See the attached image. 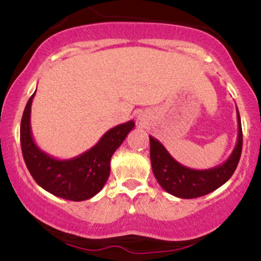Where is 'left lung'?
Returning <instances> with one entry per match:
<instances>
[{"mask_svg": "<svg viewBox=\"0 0 261 261\" xmlns=\"http://www.w3.org/2000/svg\"><path fill=\"white\" fill-rule=\"evenodd\" d=\"M236 112L239 128L236 145L225 163L210 169L197 170L184 167L168 152L159 140L149 136L152 173L164 191L178 198H197L211 193L230 179L238 167L243 149V128L238 107Z\"/></svg>", "mask_w": 261, "mask_h": 261, "instance_id": "left-lung-1", "label": "left lung"}]
</instances>
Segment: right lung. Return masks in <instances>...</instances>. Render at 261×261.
Listing matches in <instances>:
<instances>
[{
    "label": "right lung",
    "instance_id": "1",
    "mask_svg": "<svg viewBox=\"0 0 261 261\" xmlns=\"http://www.w3.org/2000/svg\"><path fill=\"white\" fill-rule=\"evenodd\" d=\"M36 92V91H35ZM29 98L21 118L20 141L23 160L36 183L49 193L69 201H86L96 196L110 177L111 158L135 127L134 121L110 128L98 143L72 159L50 156L35 144L31 134V103Z\"/></svg>",
    "mask_w": 261,
    "mask_h": 261
}]
</instances>
